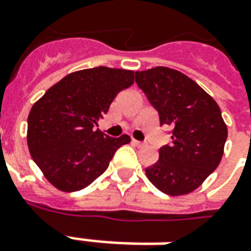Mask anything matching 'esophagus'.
<instances>
[{"label": "esophagus", "mask_w": 251, "mask_h": 251, "mask_svg": "<svg viewBox=\"0 0 251 251\" xmlns=\"http://www.w3.org/2000/svg\"><path fill=\"white\" fill-rule=\"evenodd\" d=\"M132 143L134 144V146H137V147H143V146H144V143H143V141H139V140L133 139Z\"/></svg>", "instance_id": "1"}]
</instances>
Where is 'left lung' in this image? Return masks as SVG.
Returning a JSON list of instances; mask_svg holds the SVG:
<instances>
[{
	"label": "left lung",
	"instance_id": "obj_1",
	"mask_svg": "<svg viewBox=\"0 0 251 251\" xmlns=\"http://www.w3.org/2000/svg\"><path fill=\"white\" fill-rule=\"evenodd\" d=\"M136 83L172 126V141L159 148V159L146 169L148 180L166 195L197 190L219 166L228 130L221 110L197 82L169 67L136 71Z\"/></svg>",
	"mask_w": 251,
	"mask_h": 251
}]
</instances>
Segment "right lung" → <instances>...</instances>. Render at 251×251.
I'll use <instances>...</instances> for the list:
<instances>
[{
  "label": "right lung",
  "instance_id": "obj_1",
  "mask_svg": "<svg viewBox=\"0 0 251 251\" xmlns=\"http://www.w3.org/2000/svg\"><path fill=\"white\" fill-rule=\"evenodd\" d=\"M134 82L130 70L86 68L66 75L32 105L27 144L32 159L57 190H83L107 170L130 137H108L96 129L121 90Z\"/></svg>",
  "mask_w": 251,
  "mask_h": 251
}]
</instances>
